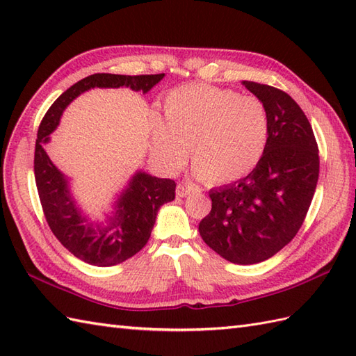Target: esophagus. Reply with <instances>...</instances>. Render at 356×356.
Returning a JSON list of instances; mask_svg holds the SVG:
<instances>
[{
    "label": "esophagus",
    "mask_w": 356,
    "mask_h": 356,
    "mask_svg": "<svg viewBox=\"0 0 356 356\" xmlns=\"http://www.w3.org/2000/svg\"><path fill=\"white\" fill-rule=\"evenodd\" d=\"M193 191H194L193 186H188V185H177L176 188L177 197H186V195H190Z\"/></svg>",
    "instance_id": "obj_1"
}]
</instances>
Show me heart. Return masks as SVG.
Wrapping results in <instances>:
<instances>
[{
  "label": "heart",
  "mask_w": 356,
  "mask_h": 356,
  "mask_svg": "<svg viewBox=\"0 0 356 356\" xmlns=\"http://www.w3.org/2000/svg\"><path fill=\"white\" fill-rule=\"evenodd\" d=\"M269 116L257 96L190 84L165 97L163 120L151 119V142L162 162L176 168L190 148L197 177L236 182L251 172L266 149Z\"/></svg>",
  "instance_id": "obj_1"
}]
</instances>
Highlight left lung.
<instances>
[{
    "mask_svg": "<svg viewBox=\"0 0 356 356\" xmlns=\"http://www.w3.org/2000/svg\"><path fill=\"white\" fill-rule=\"evenodd\" d=\"M241 84L266 105L268 145L246 177L209 191L213 208L199 232L225 260L254 264L297 236L318 182L320 156L312 127L289 95L259 82Z\"/></svg>",
    "mask_w": 356,
    "mask_h": 356,
    "instance_id": "obj_1",
    "label": "left lung"
}]
</instances>
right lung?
<instances>
[{
  "label": "right lung",
  "instance_id": "add662e5",
  "mask_svg": "<svg viewBox=\"0 0 356 356\" xmlns=\"http://www.w3.org/2000/svg\"><path fill=\"white\" fill-rule=\"evenodd\" d=\"M165 76L159 74H127L95 73L78 81L51 104L38 128L35 145V180L41 207L51 232L61 245L93 266H115L138 254L147 245L151 229L156 223L157 211L163 203L176 197V182L171 179H159L147 172H136L128 188L118 200V211L105 228H93L81 216L67 185V179L51 163L42 145L49 142V134L59 124L64 108L74 97L90 88L130 87L143 93L149 92Z\"/></svg>",
  "mask_w": 356,
  "mask_h": 356
}]
</instances>
